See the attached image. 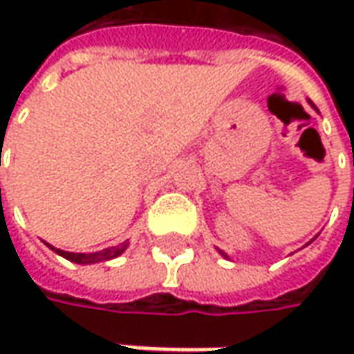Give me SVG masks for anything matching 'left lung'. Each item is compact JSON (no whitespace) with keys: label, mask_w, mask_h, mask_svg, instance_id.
Masks as SVG:
<instances>
[{"label":"left lung","mask_w":354,"mask_h":354,"mask_svg":"<svg viewBox=\"0 0 354 354\" xmlns=\"http://www.w3.org/2000/svg\"><path fill=\"white\" fill-rule=\"evenodd\" d=\"M307 102L311 104V108H313V110H315V112H319V110H317V108H315V104L311 102V100H307ZM313 240H315V238H313ZM313 240H311V242H313ZM307 244H309V242H307ZM218 252H221V256H225V258H228V254H225V252H223V250H218Z\"/></svg>","instance_id":"left-lung-1"}]
</instances>
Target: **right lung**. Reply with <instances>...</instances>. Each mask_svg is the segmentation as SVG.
Returning <instances> with one entry per match:
<instances>
[{
  "label": "right lung",
  "mask_w": 354,
  "mask_h": 354,
  "mask_svg": "<svg viewBox=\"0 0 354 354\" xmlns=\"http://www.w3.org/2000/svg\"><path fill=\"white\" fill-rule=\"evenodd\" d=\"M48 248L53 252H57L59 256L62 258H66V260H71V262H75V264H98V262H106V260H114L118 258L120 254H124L126 248H128V240L126 242H122V244H118V246H112V248H104L100 252H90V254H75V252H64L61 248H55V246H50L47 244Z\"/></svg>",
  "instance_id": "right-lung-1"
}]
</instances>
